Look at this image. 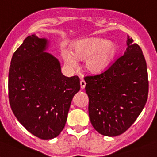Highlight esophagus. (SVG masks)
<instances>
[{
  "label": "esophagus",
  "instance_id": "esophagus-1",
  "mask_svg": "<svg viewBox=\"0 0 157 157\" xmlns=\"http://www.w3.org/2000/svg\"><path fill=\"white\" fill-rule=\"evenodd\" d=\"M85 85H86V82H85L84 80H81V89H85Z\"/></svg>",
  "mask_w": 157,
  "mask_h": 157
}]
</instances>
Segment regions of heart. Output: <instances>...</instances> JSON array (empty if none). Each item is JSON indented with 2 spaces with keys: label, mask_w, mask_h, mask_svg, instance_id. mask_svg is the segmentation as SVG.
I'll return each instance as SVG.
<instances>
[{
  "label": "heart",
  "mask_w": 157,
  "mask_h": 157,
  "mask_svg": "<svg viewBox=\"0 0 157 157\" xmlns=\"http://www.w3.org/2000/svg\"><path fill=\"white\" fill-rule=\"evenodd\" d=\"M115 45L112 42L99 38H87L78 40L73 45V55L69 52H64V59L68 65L77 66L76 57L80 60H86V68L93 72L103 71L111 61L115 53Z\"/></svg>",
  "instance_id": "b5f03b06"
}]
</instances>
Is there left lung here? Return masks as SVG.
<instances>
[{
  "instance_id": "8db88e82",
  "label": "left lung",
  "mask_w": 157,
  "mask_h": 157,
  "mask_svg": "<svg viewBox=\"0 0 157 157\" xmlns=\"http://www.w3.org/2000/svg\"><path fill=\"white\" fill-rule=\"evenodd\" d=\"M127 44L124 54L106 69L85 77L91 124L107 136L127 131L148 99V71L142 50L129 38Z\"/></svg>"
}]
</instances>
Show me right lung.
<instances>
[{
	"label": "right lung",
	"mask_w": 157,
	"mask_h": 157,
	"mask_svg": "<svg viewBox=\"0 0 157 157\" xmlns=\"http://www.w3.org/2000/svg\"><path fill=\"white\" fill-rule=\"evenodd\" d=\"M47 40L29 36L14 52L9 72V99L17 119L36 137L50 140L64 129L77 76H64L60 62L44 52Z\"/></svg>",
	"instance_id": "right-lung-1"
}]
</instances>
